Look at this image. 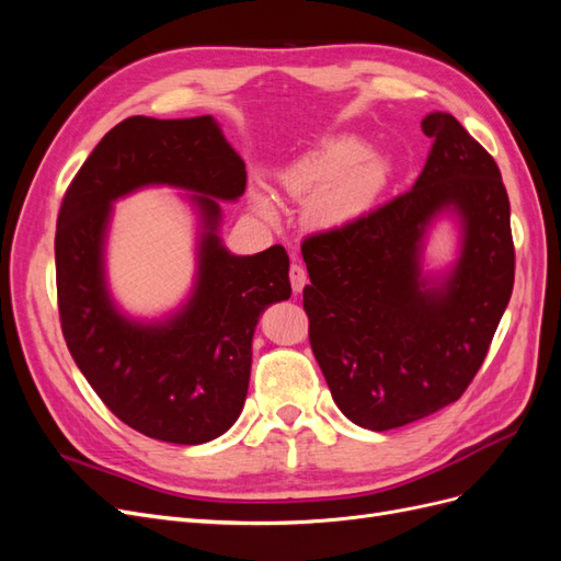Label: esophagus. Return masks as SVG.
<instances>
[{
    "mask_svg": "<svg viewBox=\"0 0 561 561\" xmlns=\"http://www.w3.org/2000/svg\"><path fill=\"white\" fill-rule=\"evenodd\" d=\"M307 280H309L307 268H304V266L297 264V262H293V264H290V285H293V290H295V293H301L304 285H307Z\"/></svg>",
    "mask_w": 561,
    "mask_h": 561,
    "instance_id": "esophagus-1",
    "label": "esophagus"
}]
</instances>
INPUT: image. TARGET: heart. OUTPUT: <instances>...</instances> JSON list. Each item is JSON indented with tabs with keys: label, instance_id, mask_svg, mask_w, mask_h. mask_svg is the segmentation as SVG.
<instances>
[{
	"label": "heart",
	"instance_id": "obj_1",
	"mask_svg": "<svg viewBox=\"0 0 561 561\" xmlns=\"http://www.w3.org/2000/svg\"><path fill=\"white\" fill-rule=\"evenodd\" d=\"M390 178V161L371 154L355 135L322 142L297 159L283 175V186L295 196H318L316 215L325 225H346L375 206ZM254 203L264 215L276 213L274 196L254 190Z\"/></svg>",
	"mask_w": 561,
	"mask_h": 561
}]
</instances>
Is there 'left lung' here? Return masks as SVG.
<instances>
[{
    "mask_svg": "<svg viewBox=\"0 0 561 561\" xmlns=\"http://www.w3.org/2000/svg\"><path fill=\"white\" fill-rule=\"evenodd\" d=\"M410 192L301 243L309 342L353 423L390 431L456 402L482 367L515 283L511 201L489 151L447 112ZM445 209L465 229L443 286L422 276V236Z\"/></svg>",
    "mask_w": 561,
    "mask_h": 561,
    "instance_id": "8db88e82",
    "label": "left lung"
}]
</instances>
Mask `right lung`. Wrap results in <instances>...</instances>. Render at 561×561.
I'll use <instances>...</instances> for the list:
<instances>
[{"label": "right lung", "instance_id": "right-lung-1", "mask_svg": "<svg viewBox=\"0 0 561 561\" xmlns=\"http://www.w3.org/2000/svg\"><path fill=\"white\" fill-rule=\"evenodd\" d=\"M147 183L196 191L206 232L191 301L163 323L114 307L104 280L111 203ZM245 192V163L213 116H130L116 124L67 186L56 227L62 336L98 398L126 426L173 445H203L239 419L260 313L290 299L283 245L239 257L217 236L219 202Z\"/></svg>", "mask_w": 561, "mask_h": 561}]
</instances>
